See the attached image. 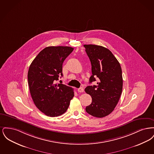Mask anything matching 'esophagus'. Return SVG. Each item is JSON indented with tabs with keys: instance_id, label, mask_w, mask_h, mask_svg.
Returning <instances> with one entry per match:
<instances>
[{
	"instance_id": "1",
	"label": "esophagus",
	"mask_w": 154,
	"mask_h": 154,
	"mask_svg": "<svg viewBox=\"0 0 154 154\" xmlns=\"http://www.w3.org/2000/svg\"><path fill=\"white\" fill-rule=\"evenodd\" d=\"M84 89L83 88H82V87H81V88H79L78 89H77V91L79 92H84Z\"/></svg>"
}]
</instances>
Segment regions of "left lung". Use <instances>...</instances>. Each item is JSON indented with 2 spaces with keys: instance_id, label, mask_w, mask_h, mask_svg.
Listing matches in <instances>:
<instances>
[{
  "instance_id": "obj_1",
  "label": "left lung",
  "mask_w": 154,
  "mask_h": 154,
  "mask_svg": "<svg viewBox=\"0 0 154 154\" xmlns=\"http://www.w3.org/2000/svg\"><path fill=\"white\" fill-rule=\"evenodd\" d=\"M90 59L92 75L89 83L99 81L97 85H89L85 89L92 97L91 104L86 107L89 114L97 118L109 115L116 107L122 91L123 79L121 67L110 50L94 44L84 45Z\"/></svg>"
}]
</instances>
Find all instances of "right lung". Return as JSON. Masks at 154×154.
Here are the masks:
<instances>
[{"mask_svg":"<svg viewBox=\"0 0 154 154\" xmlns=\"http://www.w3.org/2000/svg\"><path fill=\"white\" fill-rule=\"evenodd\" d=\"M67 46L47 47L30 64L28 73L30 93L38 110L48 117H58L67 110L74 97L73 89L55 84L62 74V65L73 51Z\"/></svg>","mask_w":154,"mask_h":154,"instance_id":"add662e5","label":"right lung"}]
</instances>
